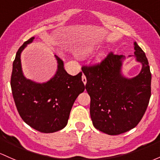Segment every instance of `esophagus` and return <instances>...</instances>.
Listing matches in <instances>:
<instances>
[{
  "mask_svg": "<svg viewBox=\"0 0 160 160\" xmlns=\"http://www.w3.org/2000/svg\"><path fill=\"white\" fill-rule=\"evenodd\" d=\"M82 81H83V83L86 85V83H87V78H86L84 74H83V76H82Z\"/></svg>",
  "mask_w": 160,
  "mask_h": 160,
  "instance_id": "34e87169",
  "label": "esophagus"
}]
</instances>
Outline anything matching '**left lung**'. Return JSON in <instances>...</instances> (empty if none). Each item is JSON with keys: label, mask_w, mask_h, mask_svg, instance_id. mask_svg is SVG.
Returning <instances> with one entry per match:
<instances>
[{"label": "left lung", "mask_w": 160, "mask_h": 160, "mask_svg": "<svg viewBox=\"0 0 160 160\" xmlns=\"http://www.w3.org/2000/svg\"><path fill=\"white\" fill-rule=\"evenodd\" d=\"M136 58L142 63L140 73L132 79L121 74L122 55L110 52L101 62L82 67L90 97V112L96 129L119 135L137 127L151 97V73L143 50L134 43Z\"/></svg>", "instance_id": "left-lung-1"}]
</instances>
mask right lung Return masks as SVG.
Here are the masks:
<instances>
[{"label":"right lung","mask_w":160,"mask_h":160,"mask_svg":"<svg viewBox=\"0 0 160 160\" xmlns=\"http://www.w3.org/2000/svg\"><path fill=\"white\" fill-rule=\"evenodd\" d=\"M33 37L25 41L17 52L13 63L11 87L17 110L22 120L33 129L50 133L64 128L73 104L85 86L82 73L71 76L63 62L56 56L58 69L54 77L45 83H37L23 77L21 53Z\"/></svg>","instance_id":"right-lung-1"}]
</instances>
